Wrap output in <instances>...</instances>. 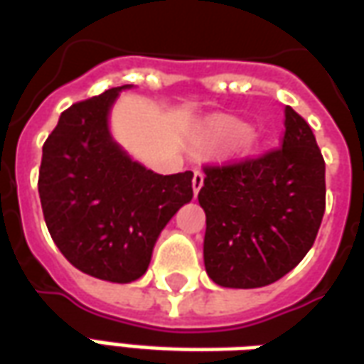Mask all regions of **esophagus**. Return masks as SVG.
I'll use <instances>...</instances> for the list:
<instances>
[{"label":"esophagus","mask_w":364,"mask_h":364,"mask_svg":"<svg viewBox=\"0 0 364 364\" xmlns=\"http://www.w3.org/2000/svg\"><path fill=\"white\" fill-rule=\"evenodd\" d=\"M203 183H205V173H203V171H195V173H193V193H195V197L198 195Z\"/></svg>","instance_id":"esophagus-1"}]
</instances>
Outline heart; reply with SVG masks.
Returning a JSON list of instances; mask_svg holds the SVG:
<instances>
[{"label":"heart","instance_id":"b5f03b06","mask_svg":"<svg viewBox=\"0 0 364 364\" xmlns=\"http://www.w3.org/2000/svg\"><path fill=\"white\" fill-rule=\"evenodd\" d=\"M242 134H244L242 124H222V127L216 128V136L222 142H234L237 138H242Z\"/></svg>","mask_w":364,"mask_h":364}]
</instances>
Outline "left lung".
<instances>
[{"instance_id": "obj_1", "label": "left lung", "mask_w": 364, "mask_h": 364, "mask_svg": "<svg viewBox=\"0 0 364 364\" xmlns=\"http://www.w3.org/2000/svg\"><path fill=\"white\" fill-rule=\"evenodd\" d=\"M205 267L226 289H259L310 252L326 210V161L312 128L284 109L281 148L205 167Z\"/></svg>"}]
</instances>
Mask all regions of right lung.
<instances>
[{
	"instance_id": "right-lung-1",
	"label": "right lung",
	"mask_w": 364,
	"mask_h": 364,
	"mask_svg": "<svg viewBox=\"0 0 364 364\" xmlns=\"http://www.w3.org/2000/svg\"><path fill=\"white\" fill-rule=\"evenodd\" d=\"M124 87L62 112L38 171L54 244L75 269L111 282H132L148 271L159 232L193 198V171L154 173L112 140L109 111Z\"/></svg>"
}]
</instances>
